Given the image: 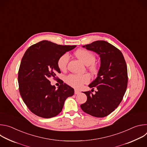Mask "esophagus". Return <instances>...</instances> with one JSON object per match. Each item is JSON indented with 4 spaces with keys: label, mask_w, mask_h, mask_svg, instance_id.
Here are the masks:
<instances>
[{
    "label": "esophagus",
    "mask_w": 147,
    "mask_h": 147,
    "mask_svg": "<svg viewBox=\"0 0 147 147\" xmlns=\"http://www.w3.org/2000/svg\"><path fill=\"white\" fill-rule=\"evenodd\" d=\"M80 93V91H78V90H75V91H74V94H75L76 95L79 94Z\"/></svg>",
    "instance_id": "34e87169"
}]
</instances>
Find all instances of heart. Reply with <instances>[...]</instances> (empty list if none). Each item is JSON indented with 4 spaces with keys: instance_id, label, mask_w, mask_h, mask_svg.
I'll use <instances>...</instances> for the list:
<instances>
[{
    "instance_id": "1",
    "label": "heart",
    "mask_w": 147,
    "mask_h": 147,
    "mask_svg": "<svg viewBox=\"0 0 147 147\" xmlns=\"http://www.w3.org/2000/svg\"><path fill=\"white\" fill-rule=\"evenodd\" d=\"M74 54L84 63L87 65L88 69L91 74H95L97 73L98 67L94 63L96 58L92 52L86 49H78L75 52ZM69 61V54L67 53L62 54L57 59V67L60 70H65L67 69ZM90 81V77L87 74L82 75L70 74L65 77V82L67 84L74 88H80Z\"/></svg>"
}]
</instances>
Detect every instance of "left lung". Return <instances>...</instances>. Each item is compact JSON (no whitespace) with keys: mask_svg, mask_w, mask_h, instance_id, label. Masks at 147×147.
<instances>
[{"mask_svg":"<svg viewBox=\"0 0 147 147\" xmlns=\"http://www.w3.org/2000/svg\"><path fill=\"white\" fill-rule=\"evenodd\" d=\"M83 47L99 55L100 67L98 77L88 86L98 90L95 94L90 91L84 92L87 100L81 108L94 117L107 116L118 107L126 91V63L121 51L107 41L96 40Z\"/></svg>","mask_w":147,"mask_h":147,"instance_id":"obj_1","label":"left lung"}]
</instances>
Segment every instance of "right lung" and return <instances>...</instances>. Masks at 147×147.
Wrapping results in <instances>:
<instances>
[{"mask_svg":"<svg viewBox=\"0 0 147 147\" xmlns=\"http://www.w3.org/2000/svg\"><path fill=\"white\" fill-rule=\"evenodd\" d=\"M76 45H60L42 40L31 45L25 52L18 73L20 94L30 111L43 118H51L62 111L66 99L73 95V88L58 80L61 85L56 89L50 84L60 73L57 61L60 56Z\"/></svg>","mask_w":147,"mask_h":147,"instance_id":"1","label":"right lung"}]
</instances>
